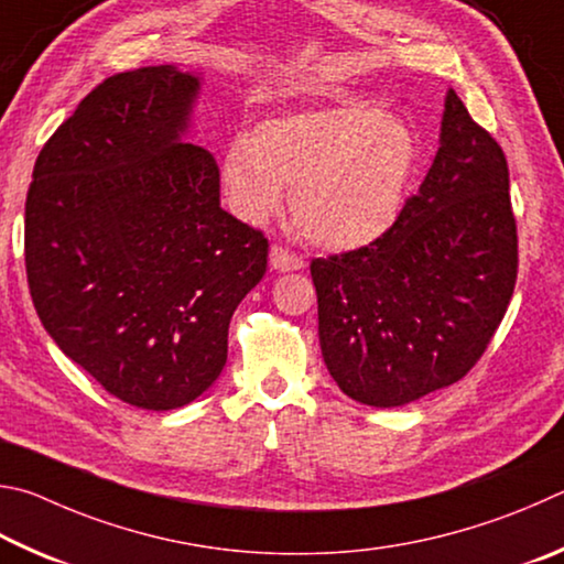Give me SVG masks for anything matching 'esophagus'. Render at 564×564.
Returning <instances> with one entry per match:
<instances>
[{"instance_id": "obj_1", "label": "esophagus", "mask_w": 564, "mask_h": 564, "mask_svg": "<svg viewBox=\"0 0 564 564\" xmlns=\"http://www.w3.org/2000/svg\"><path fill=\"white\" fill-rule=\"evenodd\" d=\"M270 264H272V270H276V272H294V270H302L304 260H302V257L294 254V252H290L288 247L272 245Z\"/></svg>"}]
</instances>
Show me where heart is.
<instances>
[{
	"label": "heart",
	"mask_w": 564,
	"mask_h": 564,
	"mask_svg": "<svg viewBox=\"0 0 564 564\" xmlns=\"http://www.w3.org/2000/svg\"><path fill=\"white\" fill-rule=\"evenodd\" d=\"M419 141L401 116L347 101L302 108L237 135L223 155V185L237 215L262 223L292 185V217L324 250H359L403 213Z\"/></svg>",
	"instance_id": "heart-1"
}]
</instances>
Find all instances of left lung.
<instances>
[{
	"instance_id": "left-lung-1",
	"label": "left lung",
	"mask_w": 564,
	"mask_h": 564,
	"mask_svg": "<svg viewBox=\"0 0 564 564\" xmlns=\"http://www.w3.org/2000/svg\"><path fill=\"white\" fill-rule=\"evenodd\" d=\"M310 270L322 357L349 399L393 409L466 377L516 290L518 232L506 155L456 91L397 225Z\"/></svg>"
}]
</instances>
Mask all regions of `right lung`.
I'll use <instances>...</instances> for the list:
<instances>
[{
	"instance_id": "add662e5",
	"label": "right lung",
	"mask_w": 564,
	"mask_h": 564,
	"mask_svg": "<svg viewBox=\"0 0 564 564\" xmlns=\"http://www.w3.org/2000/svg\"><path fill=\"white\" fill-rule=\"evenodd\" d=\"M203 74L106 78L36 158L24 210L29 290L68 359L145 411L195 401L227 361L232 312L267 240L220 207V171L187 141Z\"/></svg>"
}]
</instances>
